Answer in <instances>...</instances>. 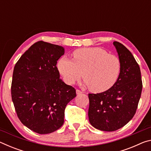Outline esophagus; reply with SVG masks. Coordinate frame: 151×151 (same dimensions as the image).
Returning a JSON list of instances; mask_svg holds the SVG:
<instances>
[{
	"label": "esophagus",
	"instance_id": "34e87169",
	"mask_svg": "<svg viewBox=\"0 0 151 151\" xmlns=\"http://www.w3.org/2000/svg\"><path fill=\"white\" fill-rule=\"evenodd\" d=\"M76 94H78V95H79V94H81L83 93V92H82L80 90H78V89H76Z\"/></svg>",
	"mask_w": 151,
	"mask_h": 151
}]
</instances>
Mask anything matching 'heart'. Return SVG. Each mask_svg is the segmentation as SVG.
Segmentation results:
<instances>
[{"mask_svg":"<svg viewBox=\"0 0 151 151\" xmlns=\"http://www.w3.org/2000/svg\"><path fill=\"white\" fill-rule=\"evenodd\" d=\"M73 59L63 56L57 68L64 81L73 85L83 75L82 85L94 93H102L111 88L121 73V60L98 47L79 48L73 52Z\"/></svg>","mask_w":151,"mask_h":151,"instance_id":"heart-1","label":"heart"}]
</instances>
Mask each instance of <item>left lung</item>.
<instances>
[{"label":"left lung","instance_id":"obj_1","mask_svg":"<svg viewBox=\"0 0 151 151\" xmlns=\"http://www.w3.org/2000/svg\"><path fill=\"white\" fill-rule=\"evenodd\" d=\"M113 45L121 69L114 85L101 93L88 94V119L91 125L103 131H114L134 116L141 95L140 67L132 53L119 42Z\"/></svg>","mask_w":151,"mask_h":151}]
</instances>
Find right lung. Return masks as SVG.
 I'll return each mask as SVG.
<instances>
[{"mask_svg": "<svg viewBox=\"0 0 151 151\" xmlns=\"http://www.w3.org/2000/svg\"><path fill=\"white\" fill-rule=\"evenodd\" d=\"M63 47L35 42L14 66L11 96L15 111L24 126L39 134L57 131L64 123L66 104L76 90L60 78L57 60Z\"/></svg>", "mask_w": 151, "mask_h": 151, "instance_id": "obj_1", "label": "right lung"}]
</instances>
